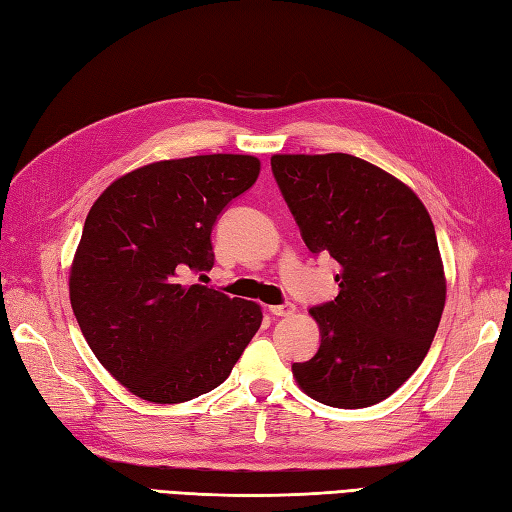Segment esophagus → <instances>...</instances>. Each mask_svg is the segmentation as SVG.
<instances>
[{
	"label": "esophagus",
	"mask_w": 512,
	"mask_h": 512,
	"mask_svg": "<svg viewBox=\"0 0 512 512\" xmlns=\"http://www.w3.org/2000/svg\"><path fill=\"white\" fill-rule=\"evenodd\" d=\"M270 314H275V317H290L292 312H295V306L292 303H281V306H268Z\"/></svg>",
	"instance_id": "esophagus-1"
}]
</instances>
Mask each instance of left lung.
<instances>
[{
  "instance_id": "left-lung-1",
  "label": "left lung",
  "mask_w": 512,
  "mask_h": 512,
  "mask_svg": "<svg viewBox=\"0 0 512 512\" xmlns=\"http://www.w3.org/2000/svg\"><path fill=\"white\" fill-rule=\"evenodd\" d=\"M273 173L303 242L339 262V295L310 310L321 345L292 365L314 400L361 409L389 398L427 356L447 277L427 206L350 154H275Z\"/></svg>"
}]
</instances>
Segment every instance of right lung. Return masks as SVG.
I'll return each instance as SVG.
<instances>
[{
	"instance_id": "obj_1",
	"label": "right lung",
	"mask_w": 512,
	"mask_h": 512,
	"mask_svg": "<svg viewBox=\"0 0 512 512\" xmlns=\"http://www.w3.org/2000/svg\"><path fill=\"white\" fill-rule=\"evenodd\" d=\"M259 169V158L242 154L149 162L92 204L70 303L94 356L134 396L176 405L206 394L262 325L259 303L187 284L189 273L213 268L217 215Z\"/></svg>"
}]
</instances>
